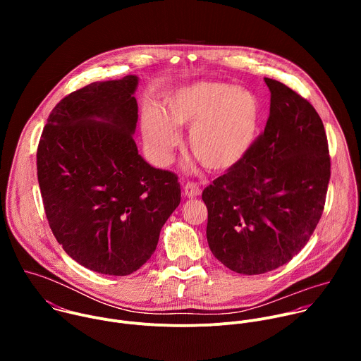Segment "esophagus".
<instances>
[{
    "label": "esophagus",
    "instance_id": "esophagus-1",
    "mask_svg": "<svg viewBox=\"0 0 361 361\" xmlns=\"http://www.w3.org/2000/svg\"><path fill=\"white\" fill-rule=\"evenodd\" d=\"M184 194L188 198H195V197H198L201 194V190H200V187L195 183H187L184 185Z\"/></svg>",
    "mask_w": 361,
    "mask_h": 361
}]
</instances>
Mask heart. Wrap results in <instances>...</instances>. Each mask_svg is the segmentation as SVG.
I'll use <instances>...</instances> for the list:
<instances>
[{
  "instance_id": "obj_1",
  "label": "heart",
  "mask_w": 361,
  "mask_h": 361,
  "mask_svg": "<svg viewBox=\"0 0 361 361\" xmlns=\"http://www.w3.org/2000/svg\"><path fill=\"white\" fill-rule=\"evenodd\" d=\"M262 118L257 95L243 87L198 81L181 87L166 99V114L149 109L142 135L151 159L167 166L180 144L176 127H191L188 145L201 164L214 173L238 166L251 151Z\"/></svg>"
}]
</instances>
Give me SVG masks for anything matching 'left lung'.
<instances>
[{
	"instance_id": "8db88e82",
	"label": "left lung",
	"mask_w": 361,
	"mask_h": 361,
	"mask_svg": "<svg viewBox=\"0 0 361 361\" xmlns=\"http://www.w3.org/2000/svg\"><path fill=\"white\" fill-rule=\"evenodd\" d=\"M270 116L248 156L202 191L207 241L240 274L288 263L310 240L324 210L330 156L323 121L300 94L271 78Z\"/></svg>"
}]
</instances>
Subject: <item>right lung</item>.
I'll list each match as a JSON object with an SVG mask.
<instances>
[{"label":"right lung","mask_w":361,"mask_h":361,"mask_svg":"<svg viewBox=\"0 0 361 361\" xmlns=\"http://www.w3.org/2000/svg\"><path fill=\"white\" fill-rule=\"evenodd\" d=\"M137 84L126 75L68 94L51 111L37 149L51 231L73 260L109 276L147 263L181 200L178 177L138 154Z\"/></svg>","instance_id":"add662e5"}]
</instances>
